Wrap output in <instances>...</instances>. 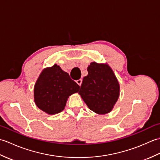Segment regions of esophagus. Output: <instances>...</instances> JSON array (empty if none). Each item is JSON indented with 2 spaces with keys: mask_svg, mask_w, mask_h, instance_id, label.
<instances>
[{
  "mask_svg": "<svg viewBox=\"0 0 160 160\" xmlns=\"http://www.w3.org/2000/svg\"><path fill=\"white\" fill-rule=\"evenodd\" d=\"M76 82H77V84H78V85H79V86L80 87L81 84H82V79L78 80H76Z\"/></svg>",
  "mask_w": 160,
  "mask_h": 160,
  "instance_id": "esophagus-1",
  "label": "esophagus"
}]
</instances>
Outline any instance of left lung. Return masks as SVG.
I'll use <instances>...</instances> for the list:
<instances>
[{"mask_svg":"<svg viewBox=\"0 0 160 160\" xmlns=\"http://www.w3.org/2000/svg\"><path fill=\"white\" fill-rule=\"evenodd\" d=\"M79 94L89 109L99 115L110 113L120 96V84L107 63L91 62Z\"/></svg>","mask_w":160,"mask_h":160,"instance_id":"left-lung-1","label":"left lung"}]
</instances>
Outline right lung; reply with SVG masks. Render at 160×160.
Segmentation results:
<instances>
[{
	"label": "right lung",
	"instance_id": "1",
	"mask_svg": "<svg viewBox=\"0 0 160 160\" xmlns=\"http://www.w3.org/2000/svg\"><path fill=\"white\" fill-rule=\"evenodd\" d=\"M80 86L55 64L40 73L33 89L37 107L49 115L60 113L66 106L68 98L79 91Z\"/></svg>",
	"mask_w": 160,
	"mask_h": 160
}]
</instances>
